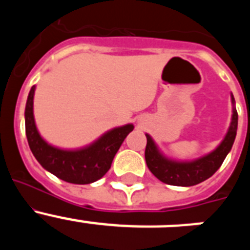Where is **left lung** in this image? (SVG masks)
I'll return each mask as SVG.
<instances>
[{
    "instance_id": "obj_1",
    "label": "left lung",
    "mask_w": 250,
    "mask_h": 250,
    "mask_svg": "<svg viewBox=\"0 0 250 250\" xmlns=\"http://www.w3.org/2000/svg\"><path fill=\"white\" fill-rule=\"evenodd\" d=\"M233 115L228 132L219 146L209 152L208 155L191 161H176L173 159L165 158L149 134H146V147H145V160L149 170L160 182L175 187H193L210 178L216 170L223 164L228 152L235 140L238 129V112L234 107L233 95Z\"/></svg>"
}]
</instances>
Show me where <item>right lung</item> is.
Masks as SVG:
<instances>
[{
  "instance_id": "1",
  "label": "right lung",
  "mask_w": 250,
  "mask_h": 250,
  "mask_svg": "<svg viewBox=\"0 0 250 250\" xmlns=\"http://www.w3.org/2000/svg\"><path fill=\"white\" fill-rule=\"evenodd\" d=\"M35 86L28 94L25 109V126L30 149L43 169L63 182L90 184L109 171L115 154L134 125L127 124L105 132L89 146L77 150H63L47 144L37 131L34 118Z\"/></svg>"
}]
</instances>
